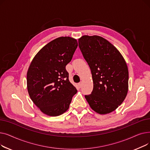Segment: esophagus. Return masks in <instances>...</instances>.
I'll list each match as a JSON object with an SVG mask.
<instances>
[{"label":"esophagus","instance_id":"obj_1","mask_svg":"<svg viewBox=\"0 0 150 150\" xmlns=\"http://www.w3.org/2000/svg\"><path fill=\"white\" fill-rule=\"evenodd\" d=\"M82 84H83V82H82V81H80L79 83L78 84V86H79L80 88H81V86H82Z\"/></svg>","mask_w":150,"mask_h":150}]
</instances>
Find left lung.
<instances>
[{"label":"left lung","instance_id":"left-lung-1","mask_svg":"<svg viewBox=\"0 0 150 150\" xmlns=\"http://www.w3.org/2000/svg\"><path fill=\"white\" fill-rule=\"evenodd\" d=\"M78 44L91 69L93 84L91 94L85 98L98 114L111 113L127 96V63L116 47L101 36L84 35L78 39Z\"/></svg>","mask_w":150,"mask_h":150}]
</instances>
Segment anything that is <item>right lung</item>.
I'll list each match as a JSON object with an SVG mask.
<instances>
[{"instance_id": "right-lung-1", "label": "right lung", "mask_w": 150, "mask_h": 150, "mask_svg": "<svg viewBox=\"0 0 150 150\" xmlns=\"http://www.w3.org/2000/svg\"><path fill=\"white\" fill-rule=\"evenodd\" d=\"M77 47L73 38H58L43 47L30 63L27 73L29 96L47 115L58 116L67 111L77 92L66 70Z\"/></svg>"}]
</instances>
